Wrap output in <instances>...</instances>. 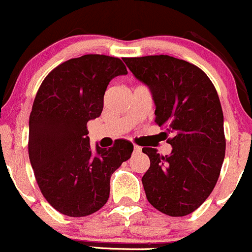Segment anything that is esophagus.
Returning a JSON list of instances; mask_svg holds the SVG:
<instances>
[{"instance_id": "1", "label": "esophagus", "mask_w": 252, "mask_h": 252, "mask_svg": "<svg viewBox=\"0 0 252 252\" xmlns=\"http://www.w3.org/2000/svg\"><path fill=\"white\" fill-rule=\"evenodd\" d=\"M133 152L134 153H139V152H141V147L133 146Z\"/></svg>"}]
</instances>
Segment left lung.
Returning <instances> with one entry per match:
<instances>
[{"mask_svg": "<svg viewBox=\"0 0 252 252\" xmlns=\"http://www.w3.org/2000/svg\"><path fill=\"white\" fill-rule=\"evenodd\" d=\"M129 71L151 89L156 124L173 134L171 153L142 149L151 166L142 178L148 202L171 217L197 210L216 186L225 156L220 101L207 74L168 55L124 59Z\"/></svg>", "mask_w": 252, "mask_h": 252, "instance_id": "left-lung-1", "label": "left lung"}]
</instances>
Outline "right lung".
<instances>
[{
	"instance_id": "add662e5",
	"label": "right lung",
	"mask_w": 252,
	"mask_h": 252,
	"mask_svg": "<svg viewBox=\"0 0 252 252\" xmlns=\"http://www.w3.org/2000/svg\"><path fill=\"white\" fill-rule=\"evenodd\" d=\"M127 74L118 57L84 55L52 69L42 81L29 118L28 152L42 196L60 213L86 217L110 195L114 171L133 144L118 139L92 151L87 123L100 116L109 82Z\"/></svg>"
}]
</instances>
